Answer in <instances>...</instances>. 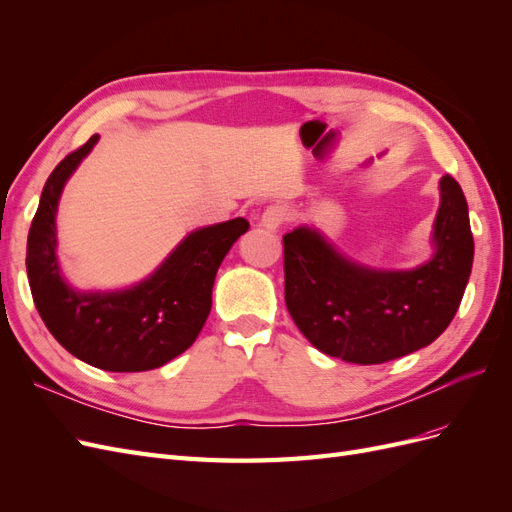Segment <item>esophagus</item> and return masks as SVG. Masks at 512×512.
<instances>
[{"label":"esophagus","instance_id":"esophagus-1","mask_svg":"<svg viewBox=\"0 0 512 512\" xmlns=\"http://www.w3.org/2000/svg\"><path fill=\"white\" fill-rule=\"evenodd\" d=\"M288 220V213L282 205H271L265 209L260 218V224L265 226L267 230H280L284 226V222Z\"/></svg>","mask_w":512,"mask_h":512}]
</instances>
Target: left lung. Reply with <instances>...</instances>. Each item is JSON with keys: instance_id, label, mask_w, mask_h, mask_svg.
Segmentation results:
<instances>
[{"instance_id": "left-lung-1", "label": "left lung", "mask_w": 512, "mask_h": 512, "mask_svg": "<svg viewBox=\"0 0 512 512\" xmlns=\"http://www.w3.org/2000/svg\"><path fill=\"white\" fill-rule=\"evenodd\" d=\"M433 256L410 271L363 267L318 230L284 235V299L309 344L346 363L378 365L438 339L468 286L474 239L461 185L440 179Z\"/></svg>"}]
</instances>
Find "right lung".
<instances>
[{
	"mask_svg": "<svg viewBox=\"0 0 512 512\" xmlns=\"http://www.w3.org/2000/svg\"><path fill=\"white\" fill-rule=\"evenodd\" d=\"M98 134L46 179L27 237V277L40 318L76 359L104 371H147L188 350L211 312L224 256L250 224L243 218L190 232L158 271L126 290L79 292L57 262L55 213L61 190L98 143Z\"/></svg>",
	"mask_w": 512,
	"mask_h": 512,
	"instance_id": "add662e5",
	"label": "right lung"
}]
</instances>
